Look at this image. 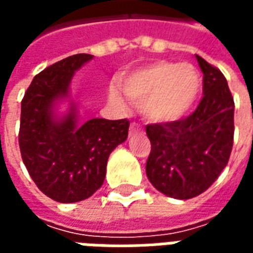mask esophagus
Returning <instances> with one entry per match:
<instances>
[{"instance_id": "1", "label": "esophagus", "mask_w": 253, "mask_h": 253, "mask_svg": "<svg viewBox=\"0 0 253 253\" xmlns=\"http://www.w3.org/2000/svg\"><path fill=\"white\" fill-rule=\"evenodd\" d=\"M141 130V127L138 126L137 123H131V126H130V134H135Z\"/></svg>"}]
</instances>
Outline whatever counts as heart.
Segmentation results:
<instances>
[{
  "label": "heart",
  "mask_w": 253,
  "mask_h": 253,
  "mask_svg": "<svg viewBox=\"0 0 253 253\" xmlns=\"http://www.w3.org/2000/svg\"><path fill=\"white\" fill-rule=\"evenodd\" d=\"M122 88L132 103L141 104L146 119L167 123L177 121L188 112L199 93L201 77L188 63L160 61L127 74ZM110 97L118 104L122 103L116 89L111 90Z\"/></svg>",
  "instance_id": "heart-1"
}]
</instances>
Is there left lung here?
I'll list each match as a JSON object with an SVG mask.
<instances>
[{"label":"left lung","instance_id":"1","mask_svg":"<svg viewBox=\"0 0 253 253\" xmlns=\"http://www.w3.org/2000/svg\"><path fill=\"white\" fill-rule=\"evenodd\" d=\"M203 73V97L187 118L146 126L152 150L146 175L156 190L191 199L211 186L233 148L234 101L219 69L196 55Z\"/></svg>","mask_w":253,"mask_h":253}]
</instances>
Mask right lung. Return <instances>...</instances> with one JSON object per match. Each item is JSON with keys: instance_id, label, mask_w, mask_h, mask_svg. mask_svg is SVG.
<instances>
[{"instance_id": "obj_1", "label": "right lung", "mask_w": 253, "mask_h": 253, "mask_svg": "<svg viewBox=\"0 0 253 253\" xmlns=\"http://www.w3.org/2000/svg\"><path fill=\"white\" fill-rule=\"evenodd\" d=\"M93 58L67 57L36 74L21 100L19 145L21 159L38 188L61 203L80 202L99 190L111 152L126 141L130 122L94 118L77 123L74 103L55 115V101L69 96L74 72Z\"/></svg>"}]
</instances>
